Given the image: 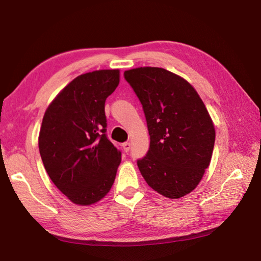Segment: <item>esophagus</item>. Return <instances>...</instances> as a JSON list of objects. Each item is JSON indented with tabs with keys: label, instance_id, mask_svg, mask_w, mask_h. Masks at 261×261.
<instances>
[{
	"label": "esophagus",
	"instance_id": "34e87169",
	"mask_svg": "<svg viewBox=\"0 0 261 261\" xmlns=\"http://www.w3.org/2000/svg\"><path fill=\"white\" fill-rule=\"evenodd\" d=\"M123 149H124V152H126V153L129 152L131 149V144L127 143V141L126 143H123Z\"/></svg>",
	"mask_w": 261,
	"mask_h": 261
}]
</instances>
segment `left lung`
I'll use <instances>...</instances> for the list:
<instances>
[{
  "mask_svg": "<svg viewBox=\"0 0 261 261\" xmlns=\"http://www.w3.org/2000/svg\"><path fill=\"white\" fill-rule=\"evenodd\" d=\"M146 118L149 148L137 165L146 183L162 196L180 198L196 189L210 166L215 130L196 90L162 68L124 72Z\"/></svg>",
  "mask_w": 261,
  "mask_h": 261,
  "instance_id": "left-lung-1",
  "label": "left lung"
}]
</instances>
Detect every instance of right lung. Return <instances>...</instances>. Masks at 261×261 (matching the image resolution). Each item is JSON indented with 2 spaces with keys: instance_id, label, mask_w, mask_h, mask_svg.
<instances>
[{
  "instance_id": "1",
  "label": "right lung",
  "mask_w": 261,
  "mask_h": 261,
  "mask_svg": "<svg viewBox=\"0 0 261 261\" xmlns=\"http://www.w3.org/2000/svg\"><path fill=\"white\" fill-rule=\"evenodd\" d=\"M120 83L118 70L81 74L43 116L39 151L57 189L78 205L99 201L112 189L122 153L107 137L105 102Z\"/></svg>"
}]
</instances>
